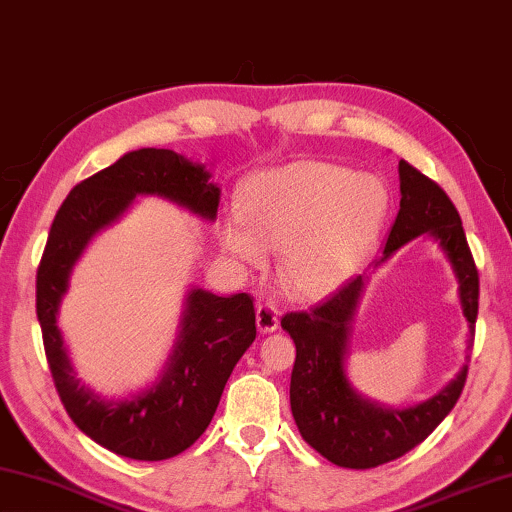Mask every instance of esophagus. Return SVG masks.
Listing matches in <instances>:
<instances>
[{"label": "esophagus", "instance_id": "esophagus-1", "mask_svg": "<svg viewBox=\"0 0 512 512\" xmlns=\"http://www.w3.org/2000/svg\"><path fill=\"white\" fill-rule=\"evenodd\" d=\"M278 326H280L278 307H275L273 303H259L257 305V328H259V332L266 335V332L278 330Z\"/></svg>", "mask_w": 512, "mask_h": 512}]
</instances>
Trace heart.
Returning a JSON list of instances; mask_svg holds the SVG:
<instances>
[{"mask_svg": "<svg viewBox=\"0 0 512 512\" xmlns=\"http://www.w3.org/2000/svg\"><path fill=\"white\" fill-rule=\"evenodd\" d=\"M389 193L373 175L328 161L266 170L241 191V216H227L221 246L248 266L282 248V280L296 298L330 294L369 253L385 223Z\"/></svg>", "mask_w": 512, "mask_h": 512, "instance_id": "heart-1", "label": "heart"}]
</instances>
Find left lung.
<instances>
[{"instance_id": "8db88e82", "label": "left lung", "mask_w": 512, "mask_h": 512, "mask_svg": "<svg viewBox=\"0 0 512 512\" xmlns=\"http://www.w3.org/2000/svg\"><path fill=\"white\" fill-rule=\"evenodd\" d=\"M401 207L387 234L383 259L419 234L437 239L460 282V303L469 321V344H474L478 316V269L462 230L458 209L431 177L408 161H399ZM378 262V264H380ZM376 264V266H378ZM367 278L344 282L335 294L310 312L282 316L296 344L291 369V412L303 440L323 458L348 469H371L401 458L431 435L460 399L467 380V364L440 394L405 410L383 408L355 392L344 371L348 323L358 307Z\"/></svg>"}]
</instances>
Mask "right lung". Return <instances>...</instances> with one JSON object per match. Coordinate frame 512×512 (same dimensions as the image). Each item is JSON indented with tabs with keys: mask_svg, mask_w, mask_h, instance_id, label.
I'll list each match as a JSON object with an SVG mask.
<instances>
[{
	"mask_svg": "<svg viewBox=\"0 0 512 512\" xmlns=\"http://www.w3.org/2000/svg\"><path fill=\"white\" fill-rule=\"evenodd\" d=\"M139 193L168 198L214 221L221 189L209 182L202 164L157 148L129 152L79 182L56 212L38 264L36 314L54 387L79 431L118 456L168 460L207 431L234 364L257 335L255 305L248 294L225 298L193 289L186 298L180 339L157 387L132 401H102L79 385L56 312L81 250Z\"/></svg>",
	"mask_w": 512,
	"mask_h": 512,
	"instance_id": "add662e5",
	"label": "right lung"
}]
</instances>
